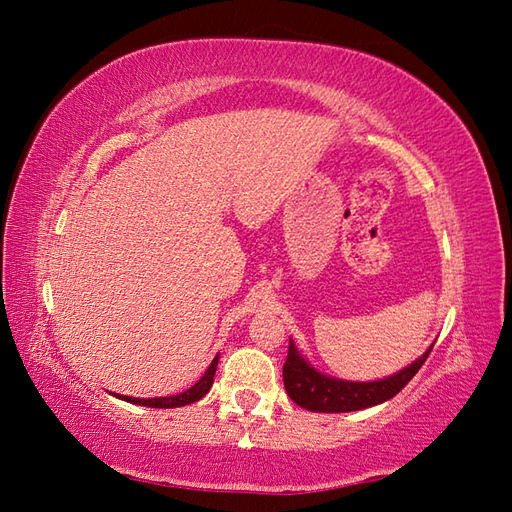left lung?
<instances>
[{
	"label": "left lung",
	"mask_w": 512,
	"mask_h": 512,
	"mask_svg": "<svg viewBox=\"0 0 512 512\" xmlns=\"http://www.w3.org/2000/svg\"><path fill=\"white\" fill-rule=\"evenodd\" d=\"M433 348V346H431ZM431 348L399 374L378 382H344L322 376L290 342L284 363V386L294 404L309 412H354L378 406L382 401L395 397L423 367Z\"/></svg>",
	"instance_id": "8db88e82"
}]
</instances>
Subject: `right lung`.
Returning <instances> with one entry per match:
<instances>
[{
  "label": "right lung",
  "mask_w": 512,
  "mask_h": 512,
  "mask_svg": "<svg viewBox=\"0 0 512 512\" xmlns=\"http://www.w3.org/2000/svg\"><path fill=\"white\" fill-rule=\"evenodd\" d=\"M218 359H220V356H215V359L209 365V369L205 371V376L200 378L192 386V389L183 391L179 395H173V397H153V399H136V397H121V399L123 401H130V404H136V406H147V408H181V406L194 404V401L203 399L209 393L211 386H213V376H215V369H218Z\"/></svg>",
  "instance_id": "right-lung-1"
}]
</instances>
